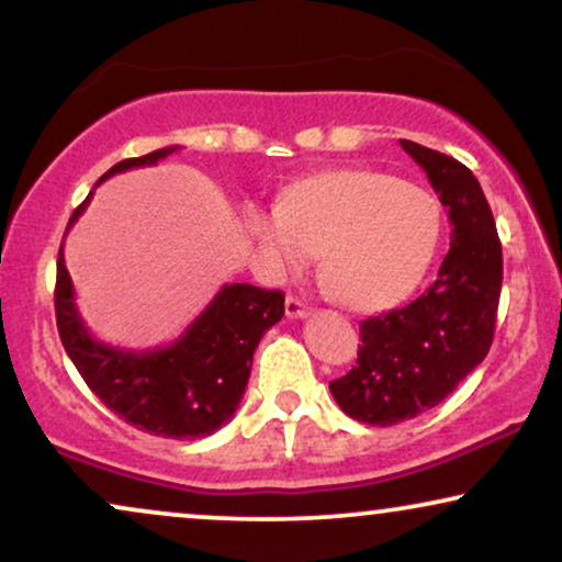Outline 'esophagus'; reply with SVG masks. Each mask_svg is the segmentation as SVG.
Listing matches in <instances>:
<instances>
[{"label": "esophagus", "mask_w": 562, "mask_h": 562, "mask_svg": "<svg viewBox=\"0 0 562 562\" xmlns=\"http://www.w3.org/2000/svg\"><path fill=\"white\" fill-rule=\"evenodd\" d=\"M310 314H312V310L302 302V299H296V296L286 299V317L289 319H306Z\"/></svg>", "instance_id": "34e87169"}]
</instances>
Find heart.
I'll return each mask as SVG.
<instances>
[{
  "mask_svg": "<svg viewBox=\"0 0 562 562\" xmlns=\"http://www.w3.org/2000/svg\"><path fill=\"white\" fill-rule=\"evenodd\" d=\"M248 229L273 276L286 279L322 252V279L345 306L383 310L414 286L440 237L427 189L381 171H327L294 183L279 210L252 206Z\"/></svg>",
  "mask_w": 562,
  "mask_h": 562,
  "instance_id": "heart-1",
  "label": "heart"
}]
</instances>
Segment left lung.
<instances>
[{
    "mask_svg": "<svg viewBox=\"0 0 562 562\" xmlns=\"http://www.w3.org/2000/svg\"><path fill=\"white\" fill-rule=\"evenodd\" d=\"M448 206L450 250L435 281L409 304L360 322L358 363L329 383L348 417L373 427L414 419L445 402L486 358L502 294V243L471 168L398 140Z\"/></svg>",
    "mask_w": 562,
    "mask_h": 562,
    "instance_id": "left-lung-1",
    "label": "left lung"
}]
</instances>
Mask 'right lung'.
Segmentation results:
<instances>
[{"label": "right lung", "mask_w": 562, "mask_h": 562, "mask_svg": "<svg viewBox=\"0 0 562 562\" xmlns=\"http://www.w3.org/2000/svg\"><path fill=\"white\" fill-rule=\"evenodd\" d=\"M176 150L179 145L120 160L94 183V189L114 173L156 166ZM91 196L94 191L76 206L66 233L87 210ZM281 317V291H266L252 283H225L179 340L153 350L114 348L97 340L83 325L60 245L56 276L60 342L87 386L114 414L143 432L168 440H199L227 425L248 386L252 352L260 337Z\"/></svg>", "instance_id": "add662e5"}]
</instances>
